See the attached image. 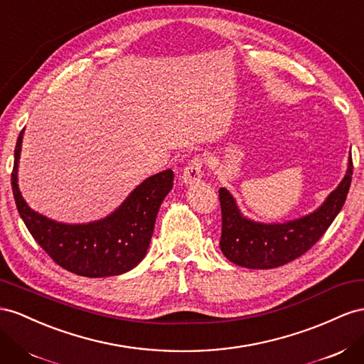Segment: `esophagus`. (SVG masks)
I'll return each mask as SVG.
<instances>
[{"label": "esophagus", "instance_id": "obj_1", "mask_svg": "<svg viewBox=\"0 0 364 364\" xmlns=\"http://www.w3.org/2000/svg\"><path fill=\"white\" fill-rule=\"evenodd\" d=\"M202 166H203V159L200 158V156H194V158L188 162V165L183 168L181 181L183 183H196L198 181H200Z\"/></svg>", "mask_w": 364, "mask_h": 364}]
</instances>
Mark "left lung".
Listing matches in <instances>:
<instances>
[{
  "label": "left lung",
  "mask_w": 364,
  "mask_h": 364,
  "mask_svg": "<svg viewBox=\"0 0 364 364\" xmlns=\"http://www.w3.org/2000/svg\"><path fill=\"white\" fill-rule=\"evenodd\" d=\"M352 158L345 179L317 211L287 223H257L243 218L228 190H219L220 250L230 262L251 269H271L299 259L328 231L345 205L352 181Z\"/></svg>",
  "instance_id": "8db88e82"
}]
</instances>
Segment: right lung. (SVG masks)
<instances>
[{
    "instance_id": "obj_1",
    "label": "right lung",
    "mask_w": 364,
    "mask_h": 364,
    "mask_svg": "<svg viewBox=\"0 0 364 364\" xmlns=\"http://www.w3.org/2000/svg\"><path fill=\"white\" fill-rule=\"evenodd\" d=\"M21 141L23 132L15 146L12 190L18 213L39 247L61 268L82 277L119 276L133 269L149 250L159 206L173 188V171L165 170L144 181L102 220L87 225L60 223L28 208L18 190Z\"/></svg>"
}]
</instances>
